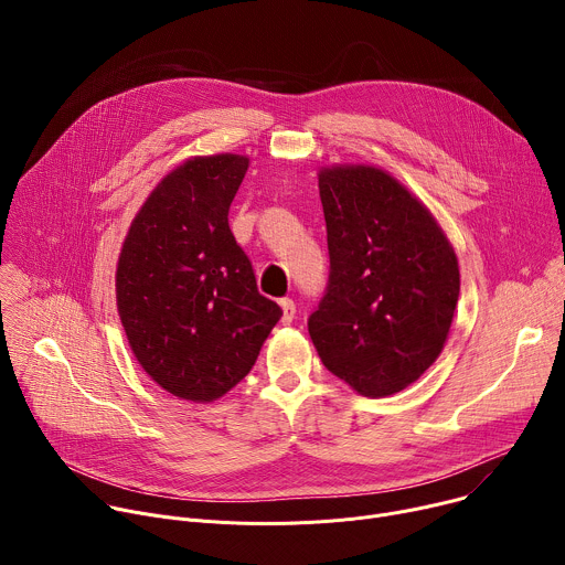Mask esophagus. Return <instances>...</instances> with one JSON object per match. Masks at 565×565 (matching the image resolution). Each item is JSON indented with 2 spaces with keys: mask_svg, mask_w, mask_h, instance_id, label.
Listing matches in <instances>:
<instances>
[{
  "mask_svg": "<svg viewBox=\"0 0 565 565\" xmlns=\"http://www.w3.org/2000/svg\"><path fill=\"white\" fill-rule=\"evenodd\" d=\"M279 306H281V310H284V317H281L284 324H292V319H295V315H297L295 301H292V299H281Z\"/></svg>",
  "mask_w": 565,
  "mask_h": 565,
  "instance_id": "obj_1",
  "label": "esophagus"
}]
</instances>
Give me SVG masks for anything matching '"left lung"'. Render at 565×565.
Listing matches in <instances>:
<instances>
[{"mask_svg":"<svg viewBox=\"0 0 565 565\" xmlns=\"http://www.w3.org/2000/svg\"><path fill=\"white\" fill-rule=\"evenodd\" d=\"M331 275L308 319L324 366L366 397L416 382L443 353L460 295L447 234L373 166L321 168Z\"/></svg>","mask_w":565,"mask_h":565,"instance_id":"1","label":"left lung"}]
</instances>
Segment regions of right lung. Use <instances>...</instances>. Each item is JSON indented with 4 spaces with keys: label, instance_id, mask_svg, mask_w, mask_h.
<instances>
[{
    "label": "right lung",
    "instance_id": "1",
    "mask_svg": "<svg viewBox=\"0 0 565 565\" xmlns=\"http://www.w3.org/2000/svg\"><path fill=\"white\" fill-rule=\"evenodd\" d=\"M248 156H192L160 181L122 241L116 301L129 347L168 393L212 402L255 366L281 317L227 225Z\"/></svg>",
    "mask_w": 565,
    "mask_h": 565
}]
</instances>
